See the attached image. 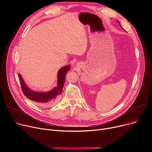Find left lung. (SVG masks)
I'll list each match as a JSON object with an SVG mask.
<instances>
[{
    "label": "left lung",
    "instance_id": "left-lung-1",
    "mask_svg": "<svg viewBox=\"0 0 152 152\" xmlns=\"http://www.w3.org/2000/svg\"><path fill=\"white\" fill-rule=\"evenodd\" d=\"M119 25H120V26H121V25H120V23H119Z\"/></svg>",
    "mask_w": 152,
    "mask_h": 152
}]
</instances>
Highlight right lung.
Here are the masks:
<instances>
[{
    "label": "right lung",
    "instance_id": "add662e5",
    "mask_svg": "<svg viewBox=\"0 0 152 152\" xmlns=\"http://www.w3.org/2000/svg\"><path fill=\"white\" fill-rule=\"evenodd\" d=\"M70 65L63 66L60 69L58 73L57 86L50 91L47 92H35L30 89L26 86L20 74L18 75L20 82L21 86V90L25 96L31 100L37 103L42 107L50 106L57 101L61 94L64 83L65 81V76L68 71L70 69Z\"/></svg>",
    "mask_w": 152,
    "mask_h": 152
}]
</instances>
